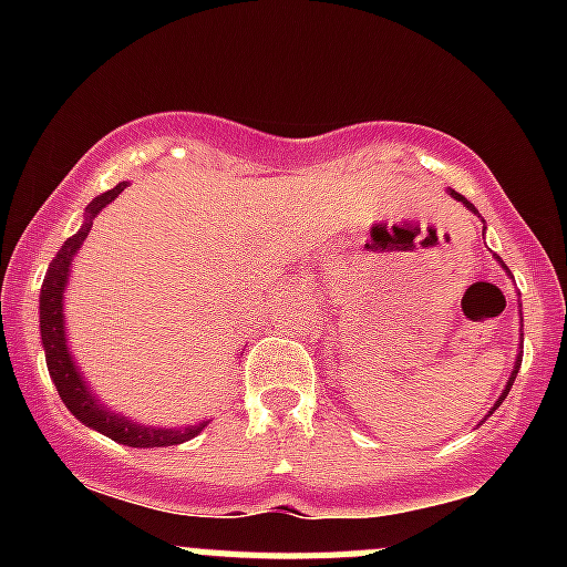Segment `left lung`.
<instances>
[{"mask_svg":"<svg viewBox=\"0 0 567 567\" xmlns=\"http://www.w3.org/2000/svg\"><path fill=\"white\" fill-rule=\"evenodd\" d=\"M450 194H453V197H455V199H458V203H463V205H466V208H468V210H474V214H477V208H474V205H472V203H468V199H466V197H463V194H458V192H450ZM518 368H522V353H518V362H516V370H513L511 381H507L505 392H502V398H499V400H496V405H499V403H502V400H505V398H507V392H511L513 381H516V375H518ZM496 405H494V409H496Z\"/></svg>","mask_w":567,"mask_h":567,"instance_id":"obj_1","label":"left lung"}]
</instances>
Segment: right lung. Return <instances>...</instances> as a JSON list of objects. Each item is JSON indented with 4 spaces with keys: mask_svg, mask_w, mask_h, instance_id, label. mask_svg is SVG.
Instances as JSON below:
<instances>
[{
    "mask_svg": "<svg viewBox=\"0 0 567 567\" xmlns=\"http://www.w3.org/2000/svg\"><path fill=\"white\" fill-rule=\"evenodd\" d=\"M123 188L125 183H117V186L109 188V192L99 194V197L87 205V221L82 225V230H79L76 236L68 238V241L62 244V249L56 251L54 260L49 262L43 288H40V340H43L45 364H49L51 381H54L62 403L68 405V411H71L79 422H84V425L93 427V431L104 433L112 442L128 444V447H173V444H183L188 442V439L197 436L205 425H192L183 427V431H167V427L134 425V422H128L125 416L109 414L104 405H99V400L93 398V392L84 386L82 375H79L76 364H73L71 353H68L65 348V329H62V290H65L71 260L79 251V247L84 244V238H87L95 214H99L104 205L112 203Z\"/></svg>",
    "mask_w": 567,
    "mask_h": 567,
    "instance_id": "1",
    "label": "right lung"
}]
</instances>
